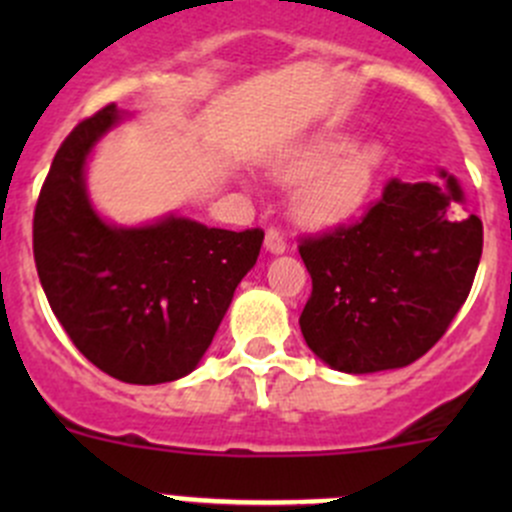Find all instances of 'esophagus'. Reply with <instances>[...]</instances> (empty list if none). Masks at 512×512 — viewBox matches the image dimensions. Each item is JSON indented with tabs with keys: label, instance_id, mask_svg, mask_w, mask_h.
<instances>
[{
	"label": "esophagus",
	"instance_id": "esophagus-1",
	"mask_svg": "<svg viewBox=\"0 0 512 512\" xmlns=\"http://www.w3.org/2000/svg\"><path fill=\"white\" fill-rule=\"evenodd\" d=\"M265 250L272 255H282L287 250V240L282 237L280 230H267L265 232Z\"/></svg>",
	"mask_w": 512,
	"mask_h": 512
}]
</instances>
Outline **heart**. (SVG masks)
<instances>
[{
  "mask_svg": "<svg viewBox=\"0 0 512 512\" xmlns=\"http://www.w3.org/2000/svg\"><path fill=\"white\" fill-rule=\"evenodd\" d=\"M386 163L376 138L354 141L347 131H327L294 148L275 168L294 190V213L309 225H337L364 205Z\"/></svg>",
  "mask_w": 512,
  "mask_h": 512,
  "instance_id": "1",
  "label": "heart"
}]
</instances>
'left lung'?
<instances>
[{
  "mask_svg": "<svg viewBox=\"0 0 512 512\" xmlns=\"http://www.w3.org/2000/svg\"><path fill=\"white\" fill-rule=\"evenodd\" d=\"M389 180L354 225L299 245L312 297L304 342L344 374L401 369L423 356L466 302L483 252V223L453 175Z\"/></svg>",
  "mask_w": 512,
  "mask_h": 512,
  "instance_id": "obj_1",
  "label": "left lung"
}]
</instances>
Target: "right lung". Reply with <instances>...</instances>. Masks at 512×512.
Masks as SVG:
<instances>
[{"label": "right lung", "instance_id": "1", "mask_svg": "<svg viewBox=\"0 0 512 512\" xmlns=\"http://www.w3.org/2000/svg\"><path fill=\"white\" fill-rule=\"evenodd\" d=\"M123 118L111 103L61 143L34 210V260L51 312L91 364L126 384H165L208 352L265 232L175 213L133 227L101 218L86 163Z\"/></svg>", "mask_w": 512, "mask_h": 512}]
</instances>
